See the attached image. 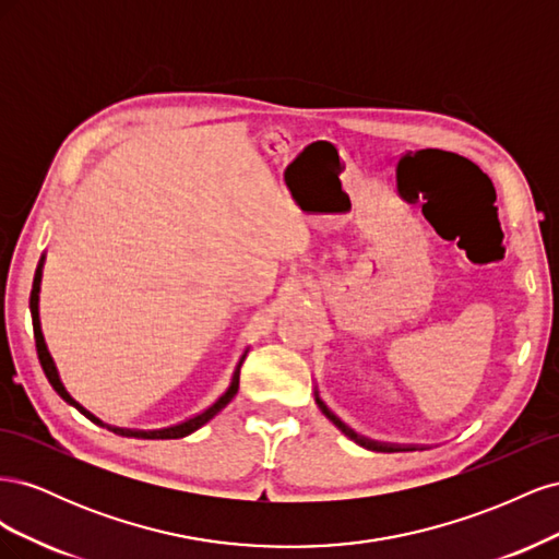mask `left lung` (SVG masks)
I'll use <instances>...</instances> for the list:
<instances>
[{"instance_id": "obj_1", "label": "left lung", "mask_w": 559, "mask_h": 559, "mask_svg": "<svg viewBox=\"0 0 559 559\" xmlns=\"http://www.w3.org/2000/svg\"><path fill=\"white\" fill-rule=\"evenodd\" d=\"M314 401H317V405H319V411L321 413H324L331 421H333V425L337 427V429H341L347 438H352V441L354 443H359L361 448H366V450H376V452H399V450H405V445L401 448V445H389V443H378V441H370V438H364V436H359V433H354L347 425H345V421H341V419H337L329 408H326V403L324 401H321L319 399V394H314Z\"/></svg>"}]
</instances>
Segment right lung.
<instances>
[{
  "instance_id": "1",
  "label": "right lung",
  "mask_w": 559,
  "mask_h": 559,
  "mask_svg": "<svg viewBox=\"0 0 559 559\" xmlns=\"http://www.w3.org/2000/svg\"><path fill=\"white\" fill-rule=\"evenodd\" d=\"M41 265H44V257H41V261H39V267H37V273H35V282H32V294H29V312H32V326H35V343H37L39 364H41V368H44V373H46V378H48L50 386H53L56 392L62 396V401H67L70 405H74V408H76L81 415H86L91 421H95V425H99V427H107V429H109V431H114L116 436H126V438H146V441H158V438H183V436L193 433L195 429H200L202 425H207V421H210L218 411H224L226 405L233 401V396L238 394V386H240V368H242V361H245V357H247V352H249V349H245V354L240 357L238 366H235V373H233V380H230V384H228L226 392H224L222 396H218V399L210 405V408H205V411L198 413V415H193V417H189V419L179 421V425H175V427H165V429H154V431L121 429V427H109V425H103V421H99L93 413H88L86 408H83V405H79L70 394H67V389H64V386H62V382H60L58 368H56L53 359H50L48 347H46V343H44V333H41V324H39V284H41Z\"/></svg>"
}]
</instances>
